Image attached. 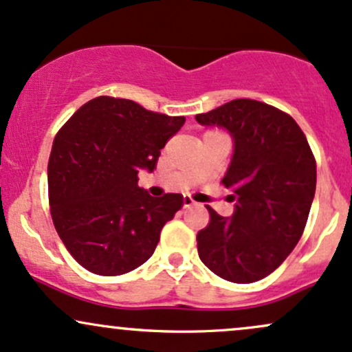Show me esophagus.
Segmentation results:
<instances>
[{"label":"esophagus","instance_id":"34e87169","mask_svg":"<svg viewBox=\"0 0 352 352\" xmlns=\"http://www.w3.org/2000/svg\"><path fill=\"white\" fill-rule=\"evenodd\" d=\"M192 206H195V202L190 199V197L185 195V197H184V207L188 208V207H192Z\"/></svg>","mask_w":352,"mask_h":352}]
</instances>
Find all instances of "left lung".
Segmentation results:
<instances>
[{
  "mask_svg": "<svg viewBox=\"0 0 352 352\" xmlns=\"http://www.w3.org/2000/svg\"><path fill=\"white\" fill-rule=\"evenodd\" d=\"M195 120L223 126L234 138L222 179L234 192V215L222 217L207 206L210 222L197 234L199 257L222 279L256 283L283 264L304 232L316 158L296 120L257 100H232Z\"/></svg>",
  "mask_w": 352,
  "mask_h": 352,
  "instance_id": "obj_1",
  "label": "left lung"
}]
</instances>
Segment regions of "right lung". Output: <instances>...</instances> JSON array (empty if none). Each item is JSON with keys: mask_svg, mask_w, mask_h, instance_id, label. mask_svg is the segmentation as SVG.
Wrapping results in <instances>:
<instances>
[{"mask_svg": "<svg viewBox=\"0 0 352 352\" xmlns=\"http://www.w3.org/2000/svg\"><path fill=\"white\" fill-rule=\"evenodd\" d=\"M185 117L145 110L132 100L96 96L56 133L48 199L61 242L82 267L120 276L152 257L182 195L150 197L138 170L155 168Z\"/></svg>", "mask_w": 352, "mask_h": 352, "instance_id": "1", "label": "right lung"}]
</instances>
